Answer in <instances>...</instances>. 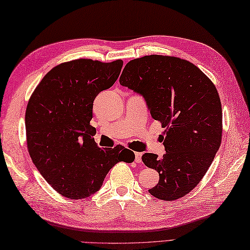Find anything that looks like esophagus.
Instances as JSON below:
<instances>
[{
	"instance_id": "obj_1",
	"label": "esophagus",
	"mask_w": 250,
	"mask_h": 250,
	"mask_svg": "<svg viewBox=\"0 0 250 250\" xmlns=\"http://www.w3.org/2000/svg\"><path fill=\"white\" fill-rule=\"evenodd\" d=\"M135 162L136 163L142 162V152H135Z\"/></svg>"
}]
</instances>
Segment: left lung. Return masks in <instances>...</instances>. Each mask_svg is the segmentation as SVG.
Segmentation results:
<instances>
[{
    "label": "left lung",
    "mask_w": 250,
    "mask_h": 250,
    "mask_svg": "<svg viewBox=\"0 0 250 250\" xmlns=\"http://www.w3.org/2000/svg\"><path fill=\"white\" fill-rule=\"evenodd\" d=\"M146 101L151 117L166 128V153L142 156L159 173L149 189L160 200L189 193L213 162L221 143L222 109L216 87L192 63L167 56H145L126 63L119 78Z\"/></svg>",
    "instance_id": "obj_1"
}]
</instances>
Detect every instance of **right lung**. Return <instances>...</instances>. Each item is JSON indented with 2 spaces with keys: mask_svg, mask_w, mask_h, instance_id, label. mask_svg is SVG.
<instances>
[{
  "mask_svg": "<svg viewBox=\"0 0 250 250\" xmlns=\"http://www.w3.org/2000/svg\"><path fill=\"white\" fill-rule=\"evenodd\" d=\"M122 65V60L61 63L42 79L26 106V143L32 161L65 198H88L102 187L116 163L134 161V152L124 146L100 148L90 125L95 97L113 86Z\"/></svg>",
  "mask_w": 250,
  "mask_h": 250,
  "instance_id": "right-lung-1",
  "label": "right lung"
}]
</instances>
